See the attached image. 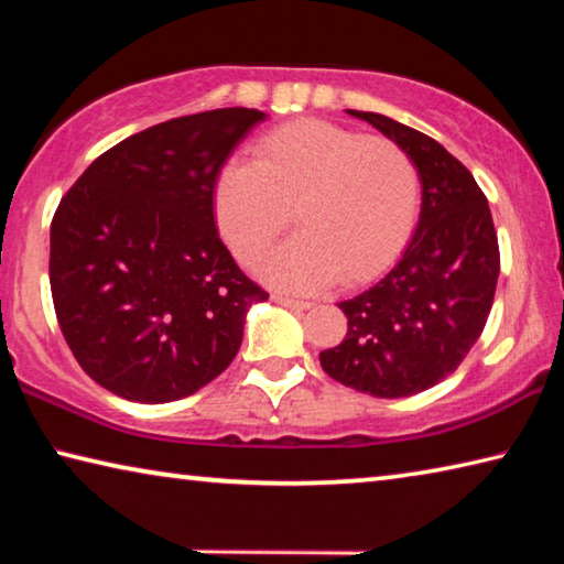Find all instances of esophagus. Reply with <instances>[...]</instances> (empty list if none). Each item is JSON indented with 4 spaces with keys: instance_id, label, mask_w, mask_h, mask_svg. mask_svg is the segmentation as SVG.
<instances>
[{
    "instance_id": "obj_1",
    "label": "esophagus",
    "mask_w": 564,
    "mask_h": 564,
    "mask_svg": "<svg viewBox=\"0 0 564 564\" xmlns=\"http://www.w3.org/2000/svg\"><path fill=\"white\" fill-rule=\"evenodd\" d=\"M279 305H283V308H291V311H305L311 308L308 301H295V299H289V295H275L273 299Z\"/></svg>"
}]
</instances>
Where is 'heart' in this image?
<instances>
[{
  "label": "heart",
  "instance_id": "b5f03b06",
  "mask_svg": "<svg viewBox=\"0 0 564 564\" xmlns=\"http://www.w3.org/2000/svg\"><path fill=\"white\" fill-rule=\"evenodd\" d=\"M417 204L420 174L403 147L321 119L265 131L253 164H226L214 188L218 231L246 265L293 212L301 231L261 265L263 279L285 291H313L336 273L346 283L373 279L405 248Z\"/></svg>",
  "mask_w": 564,
  "mask_h": 564
}]
</instances>
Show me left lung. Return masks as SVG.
Returning a JSON list of instances; mask_svg holds the SVG:
<instances>
[{"label":"left lung","mask_w":564,"mask_h":564,"mask_svg":"<svg viewBox=\"0 0 564 564\" xmlns=\"http://www.w3.org/2000/svg\"><path fill=\"white\" fill-rule=\"evenodd\" d=\"M346 111L408 151L423 202L393 269L338 303L348 333L321 366L358 393L408 398L451 376L480 338L500 275L498 234L488 198L443 144L383 113Z\"/></svg>","instance_id":"left-lung-1"}]
</instances>
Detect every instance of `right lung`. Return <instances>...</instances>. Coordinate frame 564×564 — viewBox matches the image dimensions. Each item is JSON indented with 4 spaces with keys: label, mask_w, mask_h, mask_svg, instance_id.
Instances as JSON below:
<instances>
[{
    "label": "right lung",
    "mask_w": 564,
    "mask_h": 564,
    "mask_svg": "<svg viewBox=\"0 0 564 564\" xmlns=\"http://www.w3.org/2000/svg\"><path fill=\"white\" fill-rule=\"evenodd\" d=\"M259 109L191 113L119 141L66 191L50 283L66 346L133 403H171L236 358L246 313L269 299L214 221V188Z\"/></svg>",
    "instance_id": "right-lung-1"
}]
</instances>
